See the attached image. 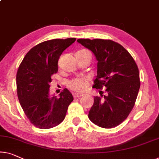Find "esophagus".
Wrapping results in <instances>:
<instances>
[{"label":"esophagus","instance_id":"34e87169","mask_svg":"<svg viewBox=\"0 0 159 159\" xmlns=\"http://www.w3.org/2000/svg\"><path fill=\"white\" fill-rule=\"evenodd\" d=\"M73 97H74V98H79V97H81V96H84V94L74 93H73Z\"/></svg>","mask_w":159,"mask_h":159}]
</instances>
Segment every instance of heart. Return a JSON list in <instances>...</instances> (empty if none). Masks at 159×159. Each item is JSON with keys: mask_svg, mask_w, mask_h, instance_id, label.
Listing matches in <instances>:
<instances>
[{"mask_svg": "<svg viewBox=\"0 0 159 159\" xmlns=\"http://www.w3.org/2000/svg\"><path fill=\"white\" fill-rule=\"evenodd\" d=\"M68 87L75 91L83 92L86 91L89 86V79L86 77H78L68 82Z\"/></svg>", "mask_w": 159, "mask_h": 159, "instance_id": "obj_1", "label": "heart"}]
</instances>
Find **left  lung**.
Returning a JSON list of instances; mask_svg holds the SVG:
<instances>
[{
  "instance_id": "8db88e82",
  "label": "left lung",
  "mask_w": 159,
  "mask_h": 159,
  "mask_svg": "<svg viewBox=\"0 0 159 159\" xmlns=\"http://www.w3.org/2000/svg\"><path fill=\"white\" fill-rule=\"evenodd\" d=\"M93 52L97 64L93 88L106 89L102 99L94 97L89 119L104 129L116 127L128 117L134 108L140 89L139 68L129 52L111 40L78 39ZM102 92V91H101Z\"/></svg>"
}]
</instances>
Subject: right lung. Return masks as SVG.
I'll return each instance as SVG.
<instances>
[{
  "label": "right lung",
  "instance_id": "1",
  "mask_svg": "<svg viewBox=\"0 0 159 159\" xmlns=\"http://www.w3.org/2000/svg\"><path fill=\"white\" fill-rule=\"evenodd\" d=\"M75 38L53 39L32 48L19 66L16 75L17 94L25 114L35 127L48 129L64 120L73 100L68 89L59 98L49 94L51 76L58 71V61L63 51L75 41Z\"/></svg>",
  "mask_w": 159,
  "mask_h": 159
}]
</instances>
